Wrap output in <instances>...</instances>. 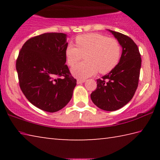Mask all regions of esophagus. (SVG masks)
Here are the masks:
<instances>
[{
  "instance_id": "34e87169",
  "label": "esophagus",
  "mask_w": 160,
  "mask_h": 160,
  "mask_svg": "<svg viewBox=\"0 0 160 160\" xmlns=\"http://www.w3.org/2000/svg\"><path fill=\"white\" fill-rule=\"evenodd\" d=\"M85 81H86L85 80H83V79H78V80H77V83H78V84H81V83L85 82Z\"/></svg>"
}]
</instances>
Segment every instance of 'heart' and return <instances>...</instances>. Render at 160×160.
Here are the masks:
<instances>
[{"mask_svg":"<svg viewBox=\"0 0 160 160\" xmlns=\"http://www.w3.org/2000/svg\"><path fill=\"white\" fill-rule=\"evenodd\" d=\"M77 46L68 44L66 56L69 66H74L85 55V61L72 68L71 73L75 78L85 79L97 72L106 73L118 63L121 46L114 38L91 33L78 36L75 39Z\"/></svg>","mask_w":160,"mask_h":160,"instance_id":"1","label":"heart"}]
</instances>
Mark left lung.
Here are the masks:
<instances>
[{
    "label": "left lung",
    "mask_w": 160,
    "mask_h": 160,
    "mask_svg": "<svg viewBox=\"0 0 160 160\" xmlns=\"http://www.w3.org/2000/svg\"><path fill=\"white\" fill-rule=\"evenodd\" d=\"M122 47L118 63L102 79L97 80V89L91 99L99 109L118 110L131 101L138 85L141 58L138 46L126 35L107 29Z\"/></svg>",
    "instance_id": "1"
}]
</instances>
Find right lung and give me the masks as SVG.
Instances as JSON below:
<instances>
[{
  "mask_svg": "<svg viewBox=\"0 0 160 160\" xmlns=\"http://www.w3.org/2000/svg\"><path fill=\"white\" fill-rule=\"evenodd\" d=\"M68 44L66 34H40L24 44L16 61L22 92L45 112H56L66 107L76 86L77 80L65 64Z\"/></svg>",
  "mask_w": 160,
  "mask_h": 160,
  "instance_id": "obj_1",
  "label": "right lung"
}]
</instances>
